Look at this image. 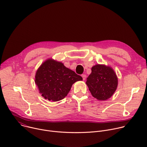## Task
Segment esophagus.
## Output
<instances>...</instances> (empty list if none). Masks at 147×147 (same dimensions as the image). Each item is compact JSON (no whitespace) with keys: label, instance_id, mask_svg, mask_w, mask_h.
I'll list each match as a JSON object with an SVG mask.
<instances>
[{"label":"esophagus","instance_id":"esophagus-1","mask_svg":"<svg viewBox=\"0 0 147 147\" xmlns=\"http://www.w3.org/2000/svg\"><path fill=\"white\" fill-rule=\"evenodd\" d=\"M81 76H82V77L83 80H86V76H87L86 74H82V75H81Z\"/></svg>","mask_w":147,"mask_h":147}]
</instances>
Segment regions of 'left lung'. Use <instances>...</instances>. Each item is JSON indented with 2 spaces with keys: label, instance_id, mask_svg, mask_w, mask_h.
Wrapping results in <instances>:
<instances>
[{
  "label": "left lung",
  "instance_id": "left-lung-1",
  "mask_svg": "<svg viewBox=\"0 0 147 147\" xmlns=\"http://www.w3.org/2000/svg\"><path fill=\"white\" fill-rule=\"evenodd\" d=\"M91 95L99 100L109 99L116 91L118 78L113 68L108 65L97 64L91 68V73L87 78Z\"/></svg>",
  "mask_w": 147,
  "mask_h": 147
}]
</instances>
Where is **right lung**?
Wrapping results in <instances>:
<instances>
[{"instance_id": "right-lung-1", "label": "right lung", "mask_w": 147, "mask_h": 147, "mask_svg": "<svg viewBox=\"0 0 147 147\" xmlns=\"http://www.w3.org/2000/svg\"><path fill=\"white\" fill-rule=\"evenodd\" d=\"M82 78L52 58L45 60L37 69L35 83L45 99L56 102L64 99L73 84Z\"/></svg>"}]
</instances>
